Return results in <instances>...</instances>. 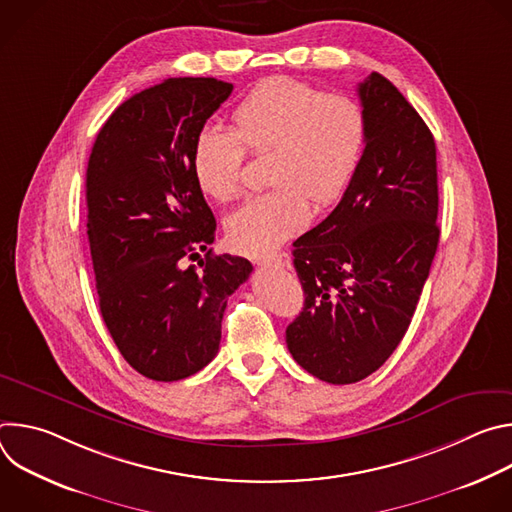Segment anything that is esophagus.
Returning a JSON list of instances; mask_svg holds the SVG:
<instances>
[{"mask_svg": "<svg viewBox=\"0 0 512 512\" xmlns=\"http://www.w3.org/2000/svg\"><path fill=\"white\" fill-rule=\"evenodd\" d=\"M257 265L263 267H287L289 265V257L285 253H277V255H269V257H261L255 261Z\"/></svg>", "mask_w": 512, "mask_h": 512, "instance_id": "1", "label": "esophagus"}]
</instances>
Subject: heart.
Listing matches in <instances>:
<instances>
[{
    "label": "heart",
    "mask_w": 512,
    "mask_h": 512,
    "mask_svg": "<svg viewBox=\"0 0 512 512\" xmlns=\"http://www.w3.org/2000/svg\"><path fill=\"white\" fill-rule=\"evenodd\" d=\"M235 131L206 125L192 145V174L200 190L218 200L241 192L249 150L265 156L269 192L247 198L227 218L235 251L261 255L300 233L312 204H336L350 186L369 137L362 103L346 93L291 79L259 83L233 111Z\"/></svg>",
    "instance_id": "heart-1"
}]
</instances>
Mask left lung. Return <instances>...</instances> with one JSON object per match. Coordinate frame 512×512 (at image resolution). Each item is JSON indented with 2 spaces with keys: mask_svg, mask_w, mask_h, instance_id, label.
Instances as JSON below:
<instances>
[{
  "mask_svg": "<svg viewBox=\"0 0 512 512\" xmlns=\"http://www.w3.org/2000/svg\"><path fill=\"white\" fill-rule=\"evenodd\" d=\"M369 137L338 206L294 243L304 310L285 330L320 381L373 375L403 340L440 243L435 141L379 72L358 85Z\"/></svg>",
  "mask_w": 512,
  "mask_h": 512,
  "instance_id": "8db88e82",
  "label": "left lung"
}]
</instances>
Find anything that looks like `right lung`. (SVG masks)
I'll use <instances>...</instances> for the list:
<instances>
[{"label":"right lung","mask_w":512,"mask_h":512,"mask_svg":"<svg viewBox=\"0 0 512 512\" xmlns=\"http://www.w3.org/2000/svg\"><path fill=\"white\" fill-rule=\"evenodd\" d=\"M233 85L166 79L121 103L87 168V235L99 308L123 358L152 381L186 379L216 356L227 300L253 265L212 255L216 221L192 145ZM205 251L198 266L186 260Z\"/></svg>","instance_id":"right-lung-1"}]
</instances>
